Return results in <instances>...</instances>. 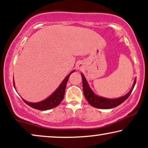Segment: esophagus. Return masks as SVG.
Here are the masks:
<instances>
[{
	"instance_id": "obj_1",
	"label": "esophagus",
	"mask_w": 148,
	"mask_h": 148,
	"mask_svg": "<svg viewBox=\"0 0 148 148\" xmlns=\"http://www.w3.org/2000/svg\"><path fill=\"white\" fill-rule=\"evenodd\" d=\"M78 69H81V68H82V64L81 63H79L78 64Z\"/></svg>"
}]
</instances>
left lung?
<instances>
[{
	"label": "left lung",
	"instance_id": "left-lung-1",
	"mask_svg": "<svg viewBox=\"0 0 148 148\" xmlns=\"http://www.w3.org/2000/svg\"><path fill=\"white\" fill-rule=\"evenodd\" d=\"M82 78V85H83V92L85 96L87 101L90 104L91 106L94 107L97 109H112V108L117 107L122 103L125 101V100L129 97V96L131 95L133 89H134L135 84L136 82V78L135 79L134 84H133L132 88L131 89L130 92H128L125 95L119 98H116V99H107L103 97H100L95 94L93 92L92 89L90 88L89 86L88 82H87L86 78L84 76V74L81 73Z\"/></svg>",
	"mask_w": 148,
	"mask_h": 148
}]
</instances>
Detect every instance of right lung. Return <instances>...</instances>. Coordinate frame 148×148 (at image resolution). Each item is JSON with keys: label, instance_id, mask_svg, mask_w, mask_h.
<instances>
[{"label": "right lung", "instance_id": "1", "mask_svg": "<svg viewBox=\"0 0 148 148\" xmlns=\"http://www.w3.org/2000/svg\"><path fill=\"white\" fill-rule=\"evenodd\" d=\"M74 72H75V70H72V71L64 79L63 81L61 82V84H60V86L58 87V88L54 91L52 94L50 96H49L47 99L43 100V101L37 102V103H31V102L25 101V100H24L23 99V100L24 102L27 104V105L32 107L33 109L41 110V111H46V110L53 109V108L57 107V106L60 105V103H61L62 101L64 99L66 84H67L68 82V78H69L70 74L73 73ZM13 84L14 88H15V84H14V80Z\"/></svg>", "mask_w": 148, "mask_h": 148}]
</instances>
